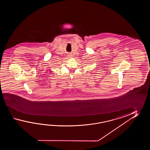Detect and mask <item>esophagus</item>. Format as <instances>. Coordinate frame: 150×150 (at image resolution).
I'll return each instance as SVG.
<instances>
[{"instance_id": "34e87169", "label": "esophagus", "mask_w": 150, "mask_h": 150, "mask_svg": "<svg viewBox=\"0 0 150 150\" xmlns=\"http://www.w3.org/2000/svg\"><path fill=\"white\" fill-rule=\"evenodd\" d=\"M72 55H71V54H68V55H67V57L69 58L72 57Z\"/></svg>"}]
</instances>
